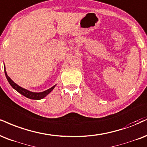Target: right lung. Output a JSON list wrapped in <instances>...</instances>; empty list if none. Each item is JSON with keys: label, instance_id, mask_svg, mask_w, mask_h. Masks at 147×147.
<instances>
[{"label": "right lung", "instance_id": "add662e5", "mask_svg": "<svg viewBox=\"0 0 147 147\" xmlns=\"http://www.w3.org/2000/svg\"><path fill=\"white\" fill-rule=\"evenodd\" d=\"M4 68H5V76H6L8 82L9 83V84L11 86V87L13 88V89H15L17 92H18L19 93L23 95V96H24L28 98H30V99L40 100V99H42V98H45V97L47 96V95L49 94L50 93L56 86V85H55V86H53V87H51V88H49V89L47 90L42 92H31L28 90H26L24 89V88L20 87V86H19L18 85H17L16 83H14L13 81L11 80V78H10V77L7 75V74L6 70H5V66Z\"/></svg>", "mask_w": 147, "mask_h": 147}]
</instances>
